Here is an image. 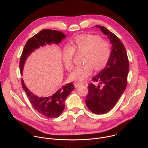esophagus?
<instances>
[{
    "label": "esophagus",
    "mask_w": 148,
    "mask_h": 148,
    "mask_svg": "<svg viewBox=\"0 0 148 148\" xmlns=\"http://www.w3.org/2000/svg\"><path fill=\"white\" fill-rule=\"evenodd\" d=\"M82 85H83V84L81 83V82H75V83L74 84V86H75V88H78V87H79L80 86H82Z\"/></svg>",
    "instance_id": "esophagus-1"
}]
</instances>
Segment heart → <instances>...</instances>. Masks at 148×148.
<instances>
[{"label":"heart","mask_w":148,"mask_h":148,"mask_svg":"<svg viewBox=\"0 0 148 148\" xmlns=\"http://www.w3.org/2000/svg\"><path fill=\"white\" fill-rule=\"evenodd\" d=\"M74 52L84 53L82 62L86 63L77 67L70 74L73 81L82 82L90 76L93 68L98 71L108 63L111 54V45L96 34H85L78 36L70 47H66L62 54V61L66 68L70 70L73 67Z\"/></svg>","instance_id":"obj_1"}]
</instances>
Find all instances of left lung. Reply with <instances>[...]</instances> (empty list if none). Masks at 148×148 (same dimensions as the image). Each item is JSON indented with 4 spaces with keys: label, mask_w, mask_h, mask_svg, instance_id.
<instances>
[{
    "label": "left lung",
    "mask_w": 148,
    "mask_h": 148,
    "mask_svg": "<svg viewBox=\"0 0 148 148\" xmlns=\"http://www.w3.org/2000/svg\"><path fill=\"white\" fill-rule=\"evenodd\" d=\"M107 36L112 45L110 58L105 66L92 79L99 82L88 87V94L86 99L88 108L94 114H103L111 110L123 93L127 85L130 70L126 49L119 38L106 27L95 26Z\"/></svg>",
    "instance_id": "obj_1"
}]
</instances>
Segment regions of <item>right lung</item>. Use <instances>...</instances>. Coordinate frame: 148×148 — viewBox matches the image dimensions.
Returning a JSON list of instances; mask_svg holds the SVG:
<instances>
[{
	"label": "right lung",
	"instance_id": "add662e5",
	"mask_svg": "<svg viewBox=\"0 0 148 148\" xmlns=\"http://www.w3.org/2000/svg\"><path fill=\"white\" fill-rule=\"evenodd\" d=\"M66 37L64 33L54 30L44 29L31 37L25 45L22 56L20 58V70L21 75L26 59L40 47H43L52 43L58 45L62 39ZM22 86L25 91L33 108L40 114L45 116L51 118L58 117L65 108V102L67 97L74 89L73 84L70 82L61 87L51 96L39 97L32 92L26 86L22 78Z\"/></svg>",
	"mask_w": 148,
	"mask_h": 148
}]
</instances>
